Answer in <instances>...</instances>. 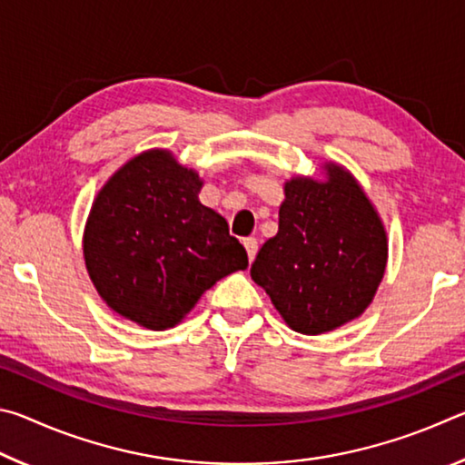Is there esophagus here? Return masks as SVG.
<instances>
[{
	"mask_svg": "<svg viewBox=\"0 0 465 465\" xmlns=\"http://www.w3.org/2000/svg\"><path fill=\"white\" fill-rule=\"evenodd\" d=\"M243 248H246L250 261H254V256L258 252V240L256 238H243Z\"/></svg>",
	"mask_w": 465,
	"mask_h": 465,
	"instance_id": "1",
	"label": "esophagus"
}]
</instances>
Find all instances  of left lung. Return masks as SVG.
<instances>
[{
	"instance_id": "1",
	"label": "left lung",
	"mask_w": 465,
	"mask_h": 465,
	"mask_svg": "<svg viewBox=\"0 0 465 465\" xmlns=\"http://www.w3.org/2000/svg\"><path fill=\"white\" fill-rule=\"evenodd\" d=\"M322 168L324 178L287 180L279 232L250 269L285 324L310 336L359 318L388 264V233L363 186L341 163Z\"/></svg>"
}]
</instances>
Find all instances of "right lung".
I'll list each match as a JSON object with an SVG mask.
<instances>
[{"mask_svg":"<svg viewBox=\"0 0 465 465\" xmlns=\"http://www.w3.org/2000/svg\"><path fill=\"white\" fill-rule=\"evenodd\" d=\"M203 178L168 149L131 157L100 188L84 261L110 310L147 330L174 328L204 291L248 266L225 219L199 201Z\"/></svg>","mask_w":465,"mask_h":465,"instance_id":"right-lung-1","label":"right lung"}]
</instances>
